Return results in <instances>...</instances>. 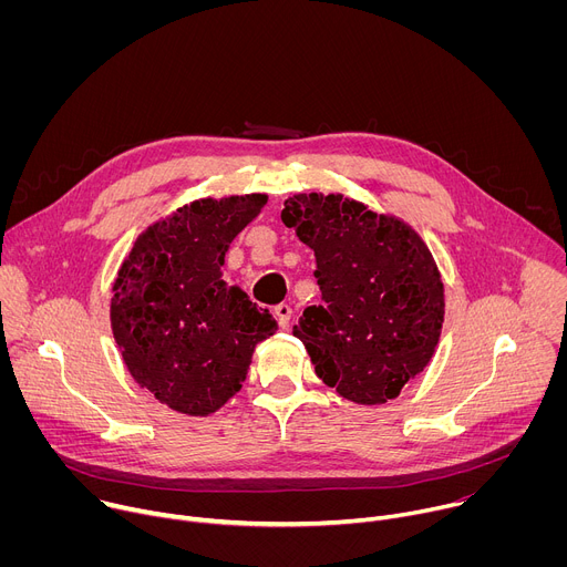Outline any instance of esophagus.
Masks as SVG:
<instances>
[{
  "label": "esophagus",
  "instance_id": "1",
  "mask_svg": "<svg viewBox=\"0 0 567 567\" xmlns=\"http://www.w3.org/2000/svg\"><path fill=\"white\" fill-rule=\"evenodd\" d=\"M276 318H278V326L282 330L289 328V320H291V307L289 305H278L276 307Z\"/></svg>",
  "mask_w": 567,
  "mask_h": 567
}]
</instances>
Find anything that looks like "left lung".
I'll use <instances>...</instances> for the list:
<instances>
[{
    "label": "left lung",
    "instance_id": "8db88e82",
    "mask_svg": "<svg viewBox=\"0 0 567 567\" xmlns=\"http://www.w3.org/2000/svg\"><path fill=\"white\" fill-rule=\"evenodd\" d=\"M282 221L316 256L322 305L302 311V341L322 383L377 406L399 396L433 359L444 282L420 233L341 193L285 199Z\"/></svg>",
    "mask_w": 567,
    "mask_h": 567
}]
</instances>
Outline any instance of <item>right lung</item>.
Here are the masks:
<instances>
[{"label": "right lung", "instance_id": "right-lung-1", "mask_svg": "<svg viewBox=\"0 0 567 567\" xmlns=\"http://www.w3.org/2000/svg\"><path fill=\"white\" fill-rule=\"evenodd\" d=\"M267 195L195 199L150 224L112 285L110 320L132 379L168 409L206 417L247 379L276 320L221 280L228 245Z\"/></svg>", "mask_w": 567, "mask_h": 567}]
</instances>
